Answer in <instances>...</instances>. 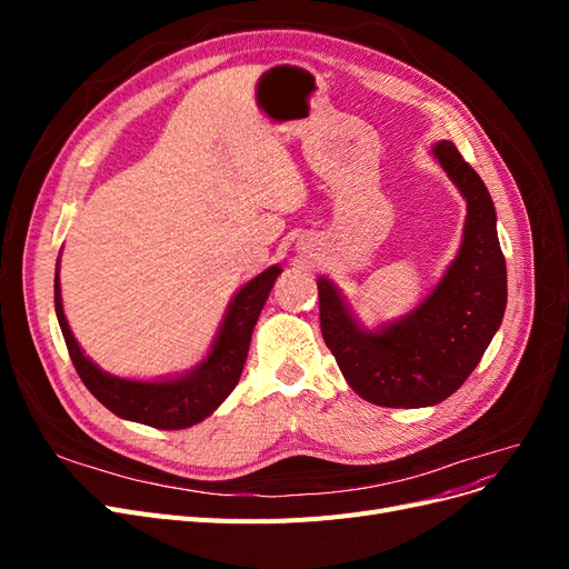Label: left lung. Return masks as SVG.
Instances as JSON below:
<instances>
[{
	"mask_svg": "<svg viewBox=\"0 0 569 569\" xmlns=\"http://www.w3.org/2000/svg\"><path fill=\"white\" fill-rule=\"evenodd\" d=\"M432 159L468 203L462 239L435 289L399 320L360 322L341 289L320 274V330L349 387L375 406L425 408L449 399L485 356L508 303L506 258L487 184L453 142Z\"/></svg>",
	"mask_w": 569,
	"mask_h": 569,
	"instance_id": "8db88e82",
	"label": "left lung"
}]
</instances>
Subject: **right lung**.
Segmentation results:
<instances>
[{
    "label": "right lung",
    "mask_w": 569,
    "mask_h": 569,
    "mask_svg": "<svg viewBox=\"0 0 569 569\" xmlns=\"http://www.w3.org/2000/svg\"><path fill=\"white\" fill-rule=\"evenodd\" d=\"M59 266L61 258H57L54 274L57 318L80 380L113 416L157 429L192 427L203 418H209L228 399L239 382V375L244 370L256 320L263 311L274 280L282 272L280 266H270L234 291L209 353L194 368L184 370L182 375L157 377V380H128V377L101 370L80 349L63 316Z\"/></svg>",
    "instance_id": "obj_1"
}]
</instances>
